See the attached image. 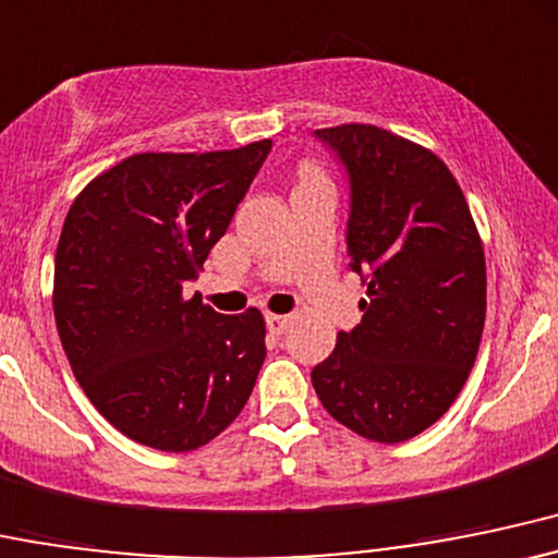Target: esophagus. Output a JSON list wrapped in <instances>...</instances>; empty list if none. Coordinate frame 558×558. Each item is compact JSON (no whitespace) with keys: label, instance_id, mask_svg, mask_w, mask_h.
<instances>
[{"label":"esophagus","instance_id":"obj_1","mask_svg":"<svg viewBox=\"0 0 558 558\" xmlns=\"http://www.w3.org/2000/svg\"><path fill=\"white\" fill-rule=\"evenodd\" d=\"M292 324V316H284V313H266V327L271 335H281Z\"/></svg>","mask_w":558,"mask_h":558}]
</instances>
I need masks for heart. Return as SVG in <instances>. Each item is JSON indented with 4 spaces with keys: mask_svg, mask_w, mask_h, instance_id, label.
I'll list each match as a JSON object with an SVG mask.
<instances>
[{
    "mask_svg": "<svg viewBox=\"0 0 558 558\" xmlns=\"http://www.w3.org/2000/svg\"><path fill=\"white\" fill-rule=\"evenodd\" d=\"M324 173L318 171V168H313V166H308V168H303V179H322Z\"/></svg>",
    "mask_w": 558,
    "mask_h": 558,
    "instance_id": "obj_1",
    "label": "heart"
}]
</instances>
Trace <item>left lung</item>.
<instances>
[{
  "mask_svg": "<svg viewBox=\"0 0 558 558\" xmlns=\"http://www.w3.org/2000/svg\"><path fill=\"white\" fill-rule=\"evenodd\" d=\"M350 173V268L366 279L363 318L311 372L324 409L366 440L403 442L459 398L487 308L485 250L448 166L372 126L318 129Z\"/></svg>",
  "mask_w": 558,
  "mask_h": 558,
  "instance_id": "left-lung-1",
  "label": "left lung"
}]
</instances>
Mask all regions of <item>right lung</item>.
Wrapping results in <instances>:
<instances>
[{
  "instance_id": "1",
  "label": "right lung",
  "mask_w": 558,
  "mask_h": 558,
  "mask_svg": "<svg viewBox=\"0 0 558 558\" xmlns=\"http://www.w3.org/2000/svg\"><path fill=\"white\" fill-rule=\"evenodd\" d=\"M271 140L216 153H136L68 210L52 308L81 390L118 432L166 453L208 446L240 416L266 359L258 308L221 316L184 281L203 271Z\"/></svg>"
}]
</instances>
